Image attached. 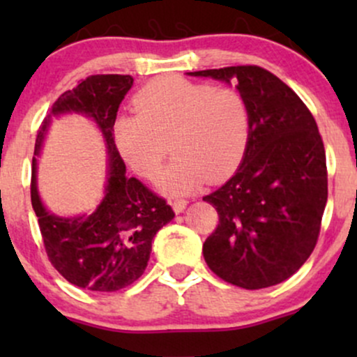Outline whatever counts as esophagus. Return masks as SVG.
<instances>
[{
    "mask_svg": "<svg viewBox=\"0 0 357 357\" xmlns=\"http://www.w3.org/2000/svg\"><path fill=\"white\" fill-rule=\"evenodd\" d=\"M186 204H188L186 199H174V202H173V210L176 213H181V211H184V208H186Z\"/></svg>",
    "mask_w": 357,
    "mask_h": 357,
    "instance_id": "1",
    "label": "esophagus"
}]
</instances>
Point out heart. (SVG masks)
Instances as JSON below:
<instances>
[{
    "instance_id": "b5f03b06",
    "label": "heart",
    "mask_w": 357,
    "mask_h": 357,
    "mask_svg": "<svg viewBox=\"0 0 357 357\" xmlns=\"http://www.w3.org/2000/svg\"><path fill=\"white\" fill-rule=\"evenodd\" d=\"M134 109L136 114L119 117L114 124L119 151L149 181L159 178L171 151L176 158L166 184L173 192L196 190L204 179L227 178L247 149L248 104L230 85L159 77L139 90Z\"/></svg>"
}]
</instances>
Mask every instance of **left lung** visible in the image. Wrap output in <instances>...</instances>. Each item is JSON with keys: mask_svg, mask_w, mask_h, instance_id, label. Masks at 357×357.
I'll return each instance as SVG.
<instances>
[{"mask_svg": "<svg viewBox=\"0 0 357 357\" xmlns=\"http://www.w3.org/2000/svg\"><path fill=\"white\" fill-rule=\"evenodd\" d=\"M190 75L238 82L250 110L243 161L203 198L218 211L203 243L204 260L241 289L280 284L312 253L327 203L326 151L315 119L289 85L257 65Z\"/></svg>", "mask_w": 357, "mask_h": 357, "instance_id": "obj_1", "label": "left lung"}]
</instances>
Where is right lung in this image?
<instances>
[{
  "instance_id": "1",
  "label": "right lung",
  "mask_w": 357,
  "mask_h": 357,
  "mask_svg": "<svg viewBox=\"0 0 357 357\" xmlns=\"http://www.w3.org/2000/svg\"><path fill=\"white\" fill-rule=\"evenodd\" d=\"M132 82L130 75L112 73L87 77L52 105L35 142L36 155L50 117L65 112L92 117L105 137L110 166L107 188L99 208L90 215L75 218L50 215L36 192L35 158L31 169V204L48 260L65 280L92 292H117L134 284L147 267L154 235L174 218L165 198L126 174L124 159L116 146L117 110Z\"/></svg>"
}]
</instances>
